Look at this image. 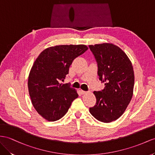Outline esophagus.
<instances>
[{"label": "esophagus", "instance_id": "1", "mask_svg": "<svg viewBox=\"0 0 155 155\" xmlns=\"http://www.w3.org/2000/svg\"><path fill=\"white\" fill-rule=\"evenodd\" d=\"M81 94H85L86 93V91H84V90H81Z\"/></svg>", "mask_w": 155, "mask_h": 155}]
</instances>
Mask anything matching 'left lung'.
Listing matches in <instances>:
<instances>
[{
  "label": "left lung",
  "mask_w": 155,
  "mask_h": 155,
  "mask_svg": "<svg viewBox=\"0 0 155 155\" xmlns=\"http://www.w3.org/2000/svg\"><path fill=\"white\" fill-rule=\"evenodd\" d=\"M97 63V74L105 88L94 94L96 104L90 113L99 121L109 123L122 116L132 100L134 73L125 52L111 43L89 45Z\"/></svg>",
  "instance_id": "left-lung-1"
}]
</instances>
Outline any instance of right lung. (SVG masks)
<instances>
[{"mask_svg": "<svg viewBox=\"0 0 155 155\" xmlns=\"http://www.w3.org/2000/svg\"><path fill=\"white\" fill-rule=\"evenodd\" d=\"M88 49L84 45L49 47L39 54L31 67L28 89L31 103L45 120L56 121L68 111L77 90L62 84L74 59Z\"/></svg>", "mask_w": 155, "mask_h": 155, "instance_id": "add662e5", "label": "right lung"}]
</instances>
